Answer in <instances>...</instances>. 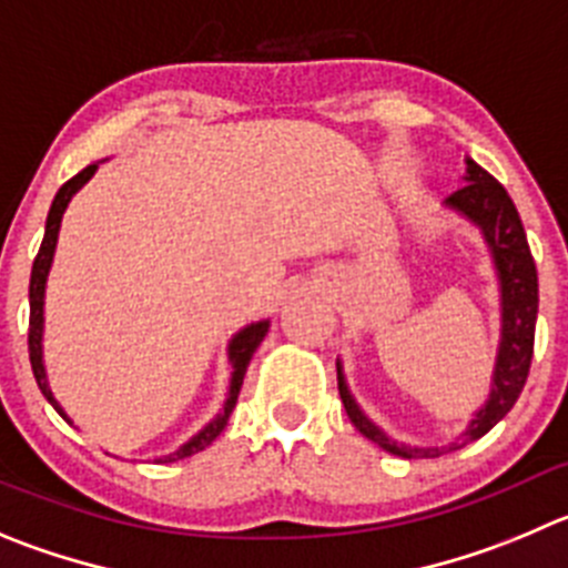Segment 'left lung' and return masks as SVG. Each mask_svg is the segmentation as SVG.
Returning a JSON list of instances; mask_svg holds the SVG:
<instances>
[{"label":"left lung","instance_id":"left-lung-1","mask_svg":"<svg viewBox=\"0 0 568 568\" xmlns=\"http://www.w3.org/2000/svg\"><path fill=\"white\" fill-rule=\"evenodd\" d=\"M445 210L457 212L459 219H465L481 232L487 252H490L493 268H496V280H499L501 336L496 364H493L490 395H487L485 404L474 412L465 432L448 445L397 443L395 437H389L384 428L375 426L364 415V409L358 406L353 392H349L347 378H344L342 358L336 362L338 395H342V404L353 426L364 437L373 439L375 445H381L384 452L404 459H432L439 457V454L457 452L463 445L485 437L516 406L518 395H521L524 384H527L529 362H532L535 320H538V272H535V260L532 252H529L516 204H513L507 190L490 173L481 171L474 159L465 156L463 187L445 199Z\"/></svg>","mask_w":568,"mask_h":568}]
</instances>
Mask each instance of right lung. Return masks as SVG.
<instances>
[{
	"label": "right lung",
	"mask_w": 568,
	"mask_h": 568,
	"mask_svg": "<svg viewBox=\"0 0 568 568\" xmlns=\"http://www.w3.org/2000/svg\"><path fill=\"white\" fill-rule=\"evenodd\" d=\"M98 168H100V162L87 164V168H83L78 176L69 179V182L63 184V187L55 193L50 212H47L44 241H41L39 254H36V260H33V274H30V333H28L30 364H33V375H36V384H39L41 395L50 400L52 409H55L58 415H61L63 420L69 423V426H72V417H69L67 412H63V406L58 404L55 395H52V389H50V381H47V367H44V294H47V277H50V268H52V257H55L58 232H61L63 212H67L72 195H75L78 190H81L83 184H87L89 179L94 176V171H98ZM268 325H272L268 320L252 322V325L241 327V331H237L235 336L230 338V344H226V358H230L232 375H230V392H226L224 409L212 417V420L206 423L201 432H195L193 437L187 439V443L179 445L176 452L164 454V457H159L156 463H179V459H184V457H193V454L204 452L206 445H210L212 439L224 432L226 420H230L232 409H235V404H237V395H241L243 375H246V367H248V362H252L254 349H257L260 342L266 338Z\"/></svg>",
	"instance_id": "1"
}]
</instances>
